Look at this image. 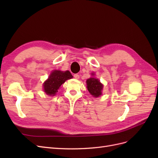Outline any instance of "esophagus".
Here are the masks:
<instances>
[{
  "label": "esophagus",
  "instance_id": "obj_1",
  "mask_svg": "<svg viewBox=\"0 0 158 158\" xmlns=\"http://www.w3.org/2000/svg\"><path fill=\"white\" fill-rule=\"evenodd\" d=\"M74 77L76 79H79L80 76H79L78 74H74Z\"/></svg>",
  "mask_w": 158,
  "mask_h": 158
}]
</instances>
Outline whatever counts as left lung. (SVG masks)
<instances>
[{
  "instance_id": "obj_1",
  "label": "left lung",
  "mask_w": 158,
  "mask_h": 158,
  "mask_svg": "<svg viewBox=\"0 0 158 158\" xmlns=\"http://www.w3.org/2000/svg\"><path fill=\"white\" fill-rule=\"evenodd\" d=\"M93 75V74H92ZM87 88L91 95L94 97L98 98L102 95V91L103 85L99 82L98 79L95 78H90L87 80Z\"/></svg>"
}]
</instances>
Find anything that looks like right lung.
<instances>
[{"mask_svg": "<svg viewBox=\"0 0 158 158\" xmlns=\"http://www.w3.org/2000/svg\"><path fill=\"white\" fill-rule=\"evenodd\" d=\"M73 77V75L69 70L65 72L54 70L44 84V92L49 95H55L58 92L60 85L64 84L66 80L71 79Z\"/></svg>", "mask_w": 158, "mask_h": 158, "instance_id": "add662e5", "label": "right lung"}]
</instances>
